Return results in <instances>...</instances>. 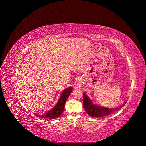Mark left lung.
Masks as SVG:
<instances>
[{
  "label": "left lung",
  "mask_w": 146,
  "mask_h": 146,
  "mask_svg": "<svg viewBox=\"0 0 146 146\" xmlns=\"http://www.w3.org/2000/svg\"><path fill=\"white\" fill-rule=\"evenodd\" d=\"M126 103V102H125L122 105L115 108L109 109L106 108H102L97 106L96 105H94V104L92 103V101L89 99V98L86 95V94H83V107L86 110L87 113L90 116L93 117H102L110 115L119 110V108H121L123 106L125 105Z\"/></svg>",
  "instance_id": "1"
}]
</instances>
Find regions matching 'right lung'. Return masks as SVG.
<instances>
[{"label": "right lung", "instance_id": "1", "mask_svg": "<svg viewBox=\"0 0 146 146\" xmlns=\"http://www.w3.org/2000/svg\"><path fill=\"white\" fill-rule=\"evenodd\" d=\"M72 91H73L72 87H69L65 90L63 92H62L57 104L54 108L53 109L50 110L49 111L42 115H37V114H35V115L38 117L42 118H47V119L57 118L62 114V113L64 112L65 102L66 101V99L70 95V93L72 92Z\"/></svg>", "mask_w": 146, "mask_h": 146}]
</instances>
